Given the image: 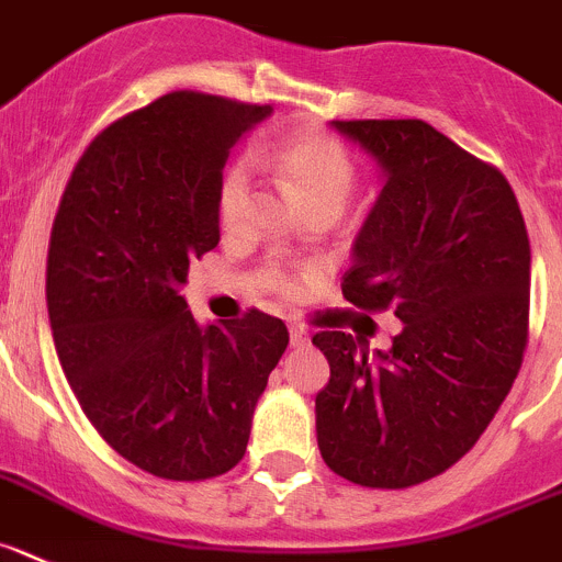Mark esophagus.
Here are the masks:
<instances>
[{
  "label": "esophagus",
  "mask_w": 562,
  "mask_h": 562,
  "mask_svg": "<svg viewBox=\"0 0 562 562\" xmlns=\"http://www.w3.org/2000/svg\"><path fill=\"white\" fill-rule=\"evenodd\" d=\"M307 340H310V335H307V329H304V326H291V346L293 348L307 346Z\"/></svg>",
  "instance_id": "34e87169"
}]
</instances>
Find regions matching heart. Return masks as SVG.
Listing matches in <instances>:
<instances>
[{
	"label": "heart",
	"instance_id": "heart-1",
	"mask_svg": "<svg viewBox=\"0 0 562 562\" xmlns=\"http://www.w3.org/2000/svg\"><path fill=\"white\" fill-rule=\"evenodd\" d=\"M258 161L274 167L282 181L288 183L304 214L310 211H331L340 214L342 205L357 187V167L340 143L321 134H293L285 143L277 145L271 154H258ZM249 192V165L236 161L225 170L216 192V214L225 231H233L241 220L244 203ZM269 285L282 293L299 291V277L285 274L280 269L269 271Z\"/></svg>",
	"mask_w": 562,
	"mask_h": 562
}]
</instances>
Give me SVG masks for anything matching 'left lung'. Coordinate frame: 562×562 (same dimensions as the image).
Masks as SVG:
<instances>
[{
  "label": "left lung",
  "mask_w": 562,
  "mask_h": 562,
  "mask_svg": "<svg viewBox=\"0 0 562 562\" xmlns=\"http://www.w3.org/2000/svg\"><path fill=\"white\" fill-rule=\"evenodd\" d=\"M381 172L342 296L395 310L386 351L318 331L329 384L315 395L326 467L370 488L442 475L514 386L530 318V238L505 176L423 120H331Z\"/></svg>",
  "instance_id": "8db88e82"
}]
</instances>
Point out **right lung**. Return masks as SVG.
Returning a JSON list of instances; mask_svg holds the SVG:
<instances>
[{"label": "right lung", "instance_id": "obj_1", "mask_svg": "<svg viewBox=\"0 0 562 562\" xmlns=\"http://www.w3.org/2000/svg\"><path fill=\"white\" fill-rule=\"evenodd\" d=\"M271 106L170 92L90 143L54 216L46 302L54 346L95 431L167 481L225 475L288 348L280 318L200 326L181 288L220 244L222 170Z\"/></svg>", "mask_w": 562, "mask_h": 562}]
</instances>
